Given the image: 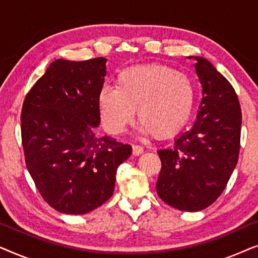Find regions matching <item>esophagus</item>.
I'll list each match as a JSON object with an SVG mask.
<instances>
[{
  "label": "esophagus",
  "mask_w": 258,
  "mask_h": 258,
  "mask_svg": "<svg viewBox=\"0 0 258 258\" xmlns=\"http://www.w3.org/2000/svg\"><path fill=\"white\" fill-rule=\"evenodd\" d=\"M144 149L141 146H137V144H134L133 146V154L135 155V156H139V155L143 154Z\"/></svg>",
  "instance_id": "34e87169"
}]
</instances>
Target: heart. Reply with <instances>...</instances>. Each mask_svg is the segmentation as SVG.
Instances as JSON below:
<instances>
[{"label": "heart", "mask_w": 258, "mask_h": 258, "mask_svg": "<svg viewBox=\"0 0 258 258\" xmlns=\"http://www.w3.org/2000/svg\"><path fill=\"white\" fill-rule=\"evenodd\" d=\"M195 97V84L188 74L168 66L144 64L119 72L115 87L104 84L97 101L108 132L122 133L137 111L141 132L167 139L189 121Z\"/></svg>", "instance_id": "1"}]
</instances>
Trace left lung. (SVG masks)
Returning a JSON list of instances; mask_svg holds the SVG:
<instances>
[{"label":"left lung","mask_w":258,"mask_h":258,"mask_svg":"<svg viewBox=\"0 0 258 258\" xmlns=\"http://www.w3.org/2000/svg\"><path fill=\"white\" fill-rule=\"evenodd\" d=\"M194 58L203 95L197 119L174 147L157 151L158 196L183 211L203 210L220 197L241 146L242 111L235 89L208 59Z\"/></svg>","instance_id":"1"}]
</instances>
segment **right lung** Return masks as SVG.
Listing matches in <instances>:
<instances>
[{
  "mask_svg": "<svg viewBox=\"0 0 258 258\" xmlns=\"http://www.w3.org/2000/svg\"><path fill=\"white\" fill-rule=\"evenodd\" d=\"M104 57L56 59L26 95L21 136L28 171L51 208L82 215L110 199L132 147L95 135Z\"/></svg>",
  "mask_w": 258,
  "mask_h": 258,
  "instance_id": "1",
  "label": "right lung"
}]
</instances>
